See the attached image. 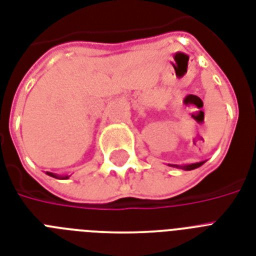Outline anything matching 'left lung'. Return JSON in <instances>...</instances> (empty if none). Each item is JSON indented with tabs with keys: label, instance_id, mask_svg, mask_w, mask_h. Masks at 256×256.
I'll use <instances>...</instances> for the list:
<instances>
[{
	"label": "left lung",
	"instance_id": "8db88e82",
	"mask_svg": "<svg viewBox=\"0 0 256 256\" xmlns=\"http://www.w3.org/2000/svg\"><path fill=\"white\" fill-rule=\"evenodd\" d=\"M203 162H198V164H188V166H183L182 168H184V170H194V168H199V166H202ZM174 168H179V166H176V164H174Z\"/></svg>",
	"mask_w": 256,
	"mask_h": 256
}]
</instances>
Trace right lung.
I'll return each mask as SVG.
<instances>
[{
    "instance_id": "right-lung-1",
    "label": "right lung",
    "mask_w": 256,
    "mask_h": 256,
    "mask_svg": "<svg viewBox=\"0 0 256 256\" xmlns=\"http://www.w3.org/2000/svg\"><path fill=\"white\" fill-rule=\"evenodd\" d=\"M49 175H50V176H54V178H56V175L52 174V172H49ZM66 178H68V176H66Z\"/></svg>"
}]
</instances>
